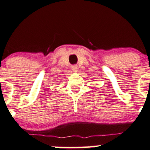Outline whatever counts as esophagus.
I'll return each mask as SVG.
<instances>
[{
  "label": "esophagus",
  "mask_w": 150,
  "mask_h": 150,
  "mask_svg": "<svg viewBox=\"0 0 150 150\" xmlns=\"http://www.w3.org/2000/svg\"><path fill=\"white\" fill-rule=\"evenodd\" d=\"M72 70H73L74 71H77L79 70V67L77 65H74L72 66Z\"/></svg>",
  "instance_id": "1"
}]
</instances>
